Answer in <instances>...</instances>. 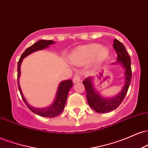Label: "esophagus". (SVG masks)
Segmentation results:
<instances>
[{
    "label": "esophagus",
    "instance_id": "esophagus-1",
    "mask_svg": "<svg viewBox=\"0 0 148 148\" xmlns=\"http://www.w3.org/2000/svg\"><path fill=\"white\" fill-rule=\"evenodd\" d=\"M79 81H81V78H80V76L79 75H75L74 76V78H73V82L74 83V84H76V83H78L79 82Z\"/></svg>",
    "mask_w": 148,
    "mask_h": 148
}]
</instances>
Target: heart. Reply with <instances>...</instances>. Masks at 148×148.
Listing matches in <instances>:
<instances>
[{
    "label": "heart",
    "mask_w": 148,
    "mask_h": 148,
    "mask_svg": "<svg viewBox=\"0 0 148 148\" xmlns=\"http://www.w3.org/2000/svg\"><path fill=\"white\" fill-rule=\"evenodd\" d=\"M109 51L106 47L92 44L80 47L71 55L70 60L74 64H81L88 62L94 57V62L99 64L108 57Z\"/></svg>",
    "instance_id": "1"
}]
</instances>
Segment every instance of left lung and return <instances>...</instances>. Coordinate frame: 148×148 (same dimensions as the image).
<instances>
[{"instance_id":"8db88e82","label":"left lung","mask_w":148,"mask_h":148,"mask_svg":"<svg viewBox=\"0 0 148 148\" xmlns=\"http://www.w3.org/2000/svg\"><path fill=\"white\" fill-rule=\"evenodd\" d=\"M113 47L116 51L118 56V60L113 63L120 64L125 69V85L121 92L113 97L104 98L99 94V92H98V91H96L93 84L94 77L90 76L85 79V81H83L87 93L88 104L95 111L100 113L112 111L120 106L126 96L132 80L131 58L128 53L127 52L125 46L117 39H115Z\"/></svg>"}]
</instances>
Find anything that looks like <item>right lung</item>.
<instances>
[{
  "instance_id": "right-lung-1",
  "label": "right lung",
  "mask_w": 148,
  "mask_h": 148,
  "mask_svg": "<svg viewBox=\"0 0 148 148\" xmlns=\"http://www.w3.org/2000/svg\"><path fill=\"white\" fill-rule=\"evenodd\" d=\"M55 42L52 40H41L40 41L37 42L34 45L30 46L28 49H25L24 52L22 53L21 58H20L18 62V66H17V82H18V90L20 92L22 99H23V101L25 103L28 108L33 112L35 114L40 115L42 117H46V118H54L56 117L59 114H60L63 111L64 108V105H65L66 101H67V95H68V92L70 90V88L72 87L73 84L72 80H66V81H63L60 83L59 84L55 100L51 106L49 107H46V108H35V107L31 106L27 102L26 99H25L24 96H23V93H22L21 87H20L19 82H18V79H19L20 74H21V70H20V67H21V64L22 60L25 57L28 56L32 53L36 51L42 50V49L47 48L49 47V45H51L52 44H54Z\"/></svg>"
}]
</instances>
